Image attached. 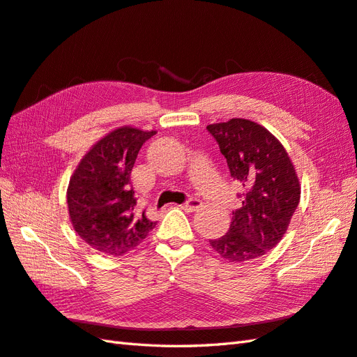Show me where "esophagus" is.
Listing matches in <instances>:
<instances>
[{
    "mask_svg": "<svg viewBox=\"0 0 357 357\" xmlns=\"http://www.w3.org/2000/svg\"><path fill=\"white\" fill-rule=\"evenodd\" d=\"M200 206H202V202H200L199 199H190V200H187L185 204L181 205V208L185 209V211H188V213L197 211V209H199Z\"/></svg>",
    "mask_w": 357,
    "mask_h": 357,
    "instance_id": "obj_1",
    "label": "esophagus"
}]
</instances>
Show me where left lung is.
<instances>
[{"label": "left lung", "mask_w": 357, "mask_h": 357, "mask_svg": "<svg viewBox=\"0 0 357 357\" xmlns=\"http://www.w3.org/2000/svg\"><path fill=\"white\" fill-rule=\"evenodd\" d=\"M231 176L244 188L226 235L211 248L229 262L266 255L285 235L300 202V182L288 152L266 128L248 119L208 125Z\"/></svg>", "instance_id": "left-lung-1"}]
</instances>
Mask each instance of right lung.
Masks as SVG:
<instances>
[{"label":"right lung","mask_w":357,"mask_h":357,"mask_svg":"<svg viewBox=\"0 0 357 357\" xmlns=\"http://www.w3.org/2000/svg\"><path fill=\"white\" fill-rule=\"evenodd\" d=\"M155 131L122 126L93 144L68 187L69 218L91 249L122 257L140 245L155 227L137 209L131 170L139 151Z\"/></svg>","instance_id":"add662e5"}]
</instances>
